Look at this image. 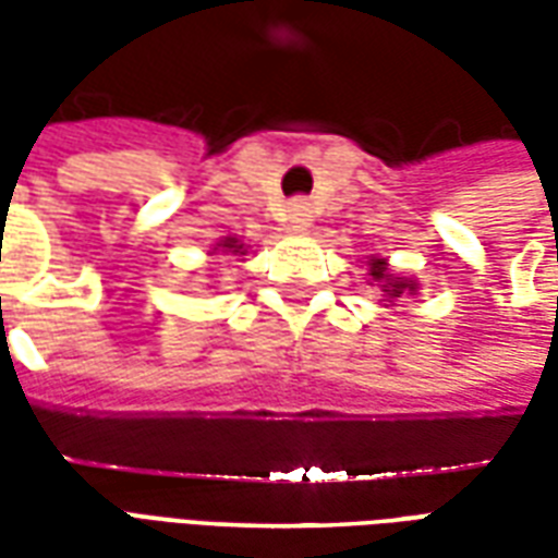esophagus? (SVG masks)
Wrapping results in <instances>:
<instances>
[{"label": "esophagus", "instance_id": "34e87169", "mask_svg": "<svg viewBox=\"0 0 558 558\" xmlns=\"http://www.w3.org/2000/svg\"><path fill=\"white\" fill-rule=\"evenodd\" d=\"M287 215H290V220H295V223H304V220L311 218V203H307V199H290Z\"/></svg>", "mask_w": 558, "mask_h": 558}]
</instances>
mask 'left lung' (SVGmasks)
<instances>
[{
	"instance_id": "1",
	"label": "left lung",
	"mask_w": 558,
	"mask_h": 558,
	"mask_svg": "<svg viewBox=\"0 0 558 558\" xmlns=\"http://www.w3.org/2000/svg\"><path fill=\"white\" fill-rule=\"evenodd\" d=\"M367 266H371V278H374V283L383 290V295H386L383 302H398V299H403V295H415V292H418V283H415V280L391 275L386 259H376L374 256Z\"/></svg>"
}]
</instances>
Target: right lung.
<instances>
[{"mask_svg": "<svg viewBox=\"0 0 558 558\" xmlns=\"http://www.w3.org/2000/svg\"><path fill=\"white\" fill-rule=\"evenodd\" d=\"M215 251H223V254H232V256H244L247 254V247H244L242 242H239V239H223V242H218V247H215Z\"/></svg>", "mask_w": 558, "mask_h": 558, "instance_id": "add662e5", "label": "right lung"}]
</instances>
